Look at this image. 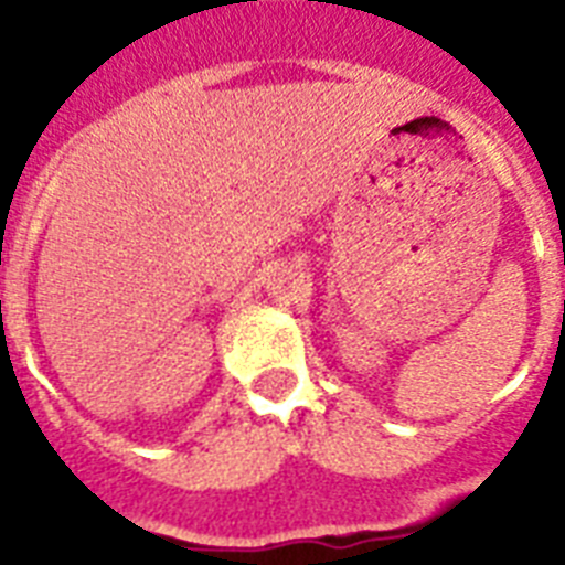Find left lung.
I'll use <instances>...</instances> for the list:
<instances>
[{
	"mask_svg": "<svg viewBox=\"0 0 565 565\" xmlns=\"http://www.w3.org/2000/svg\"><path fill=\"white\" fill-rule=\"evenodd\" d=\"M563 308H565V301H563Z\"/></svg>",
	"mask_w": 565,
	"mask_h": 565,
	"instance_id": "8db88e82",
	"label": "left lung"
}]
</instances>
